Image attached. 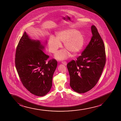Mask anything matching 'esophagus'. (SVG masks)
Wrapping results in <instances>:
<instances>
[{
	"label": "esophagus",
	"mask_w": 121,
	"mask_h": 121,
	"mask_svg": "<svg viewBox=\"0 0 121 121\" xmlns=\"http://www.w3.org/2000/svg\"><path fill=\"white\" fill-rule=\"evenodd\" d=\"M61 63H62V64H63L64 65H67V63H66V61H62Z\"/></svg>",
	"instance_id": "34e87169"
}]
</instances>
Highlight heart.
Returning <instances> with one entry per match:
<instances>
[{
    "instance_id": "1",
    "label": "heart",
    "mask_w": 121,
    "mask_h": 121,
    "mask_svg": "<svg viewBox=\"0 0 121 121\" xmlns=\"http://www.w3.org/2000/svg\"><path fill=\"white\" fill-rule=\"evenodd\" d=\"M61 43H64V48L66 50L56 53L55 56L58 60L67 58L69 55V52L73 55L79 52L84 44V38L80 32L75 29L59 32L56 33L55 39L51 37L48 40L49 51L52 53H55L61 47Z\"/></svg>"
}]
</instances>
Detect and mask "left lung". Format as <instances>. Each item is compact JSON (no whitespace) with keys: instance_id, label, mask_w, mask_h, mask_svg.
Listing matches in <instances>:
<instances>
[{"instance_id":"8db88e82","label":"left lung","mask_w":121,"mask_h":121,"mask_svg":"<svg viewBox=\"0 0 121 121\" xmlns=\"http://www.w3.org/2000/svg\"><path fill=\"white\" fill-rule=\"evenodd\" d=\"M92 36L89 43L76 60L67 65L70 78V86L74 91L86 93L98 83L105 63V47L97 28L91 27Z\"/></svg>"}]
</instances>
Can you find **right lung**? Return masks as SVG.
<instances>
[{"mask_svg": "<svg viewBox=\"0 0 121 121\" xmlns=\"http://www.w3.org/2000/svg\"><path fill=\"white\" fill-rule=\"evenodd\" d=\"M40 41L31 40L25 32L17 46L15 66L23 86L32 94L43 96L50 91L57 62L42 50Z\"/></svg>", "mask_w": 121, "mask_h": 121, "instance_id": "right-lung-1", "label": "right lung"}]
</instances>
